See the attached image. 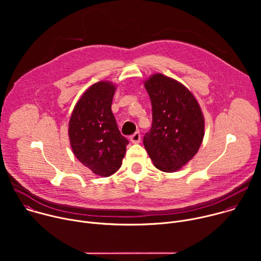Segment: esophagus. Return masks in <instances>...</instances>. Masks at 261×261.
I'll list each match as a JSON object with an SVG mask.
<instances>
[{"mask_svg":"<svg viewBox=\"0 0 261 261\" xmlns=\"http://www.w3.org/2000/svg\"><path fill=\"white\" fill-rule=\"evenodd\" d=\"M130 140L132 143H138L140 142V133L139 132H135L134 134H132L130 136Z\"/></svg>","mask_w":261,"mask_h":261,"instance_id":"esophagus-1","label":"esophagus"}]
</instances>
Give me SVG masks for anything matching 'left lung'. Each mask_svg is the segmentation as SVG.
<instances>
[{
    "mask_svg": "<svg viewBox=\"0 0 261 261\" xmlns=\"http://www.w3.org/2000/svg\"><path fill=\"white\" fill-rule=\"evenodd\" d=\"M152 102V128L143 145L154 165L165 172L189 162L202 142L204 120L192 93L178 82L155 74L144 83Z\"/></svg>",
    "mask_w": 261,
    "mask_h": 261,
    "instance_id": "obj_1",
    "label": "left lung"
}]
</instances>
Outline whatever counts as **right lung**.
Masks as SVG:
<instances>
[{"label": "right lung", "mask_w": 261, "mask_h": 261, "mask_svg": "<svg viewBox=\"0 0 261 261\" xmlns=\"http://www.w3.org/2000/svg\"><path fill=\"white\" fill-rule=\"evenodd\" d=\"M116 87L99 82L76 103L69 122V138L75 157L100 176L114 174L122 165L129 143L111 111Z\"/></svg>", "instance_id": "add662e5"}]
</instances>
